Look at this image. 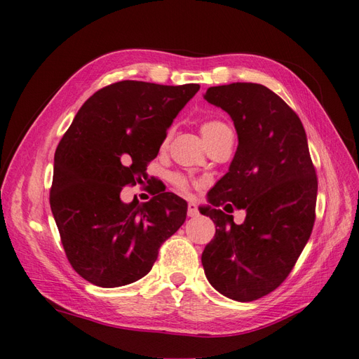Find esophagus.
I'll list each match as a JSON object with an SVG mask.
<instances>
[{"label": "esophagus", "mask_w": 359, "mask_h": 359, "mask_svg": "<svg viewBox=\"0 0 359 359\" xmlns=\"http://www.w3.org/2000/svg\"><path fill=\"white\" fill-rule=\"evenodd\" d=\"M199 214L198 211V205L194 202H189V208H187V215L189 217H196Z\"/></svg>", "instance_id": "34e87169"}]
</instances>
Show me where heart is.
<instances>
[{
    "label": "heart",
    "mask_w": 359,
    "mask_h": 359,
    "mask_svg": "<svg viewBox=\"0 0 359 359\" xmlns=\"http://www.w3.org/2000/svg\"><path fill=\"white\" fill-rule=\"evenodd\" d=\"M224 127H227V126L223 124L222 121H217V119H208V121H203L201 126V133H202L203 139L206 140V144H208L210 140ZM175 184L180 189L189 187V182L184 177H175Z\"/></svg>",
    "instance_id": "1"
}]
</instances>
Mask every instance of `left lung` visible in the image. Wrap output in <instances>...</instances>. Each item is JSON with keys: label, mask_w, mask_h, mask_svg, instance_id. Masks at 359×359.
Returning a JSON list of instances; mask_svg holds the SVG:
<instances>
[{"label": "left lung", "mask_w": 359, "mask_h": 359, "mask_svg": "<svg viewBox=\"0 0 359 359\" xmlns=\"http://www.w3.org/2000/svg\"><path fill=\"white\" fill-rule=\"evenodd\" d=\"M203 99L229 114L238 148L208 193L211 205L201 208L215 224L202 265L215 290L250 302L283 283L306 247L316 217V170L301 119L266 86H211ZM223 203L246 211L243 225L216 210Z\"/></svg>", "instance_id": "8db88e82"}]
</instances>
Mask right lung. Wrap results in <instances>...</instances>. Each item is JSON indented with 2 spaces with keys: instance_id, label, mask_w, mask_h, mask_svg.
I'll return each instance as SVG.
<instances>
[{
  "instance_id": "right-lung-1",
  "label": "right lung",
  "mask_w": 359,
  "mask_h": 359,
  "mask_svg": "<svg viewBox=\"0 0 359 359\" xmlns=\"http://www.w3.org/2000/svg\"><path fill=\"white\" fill-rule=\"evenodd\" d=\"M199 88L140 81L107 85L82 104L62 136L50 210L70 265L90 283L119 287L142 278L160 245L186 222L187 202L177 194L124 203L119 193L145 178L168 128Z\"/></svg>"
}]
</instances>
